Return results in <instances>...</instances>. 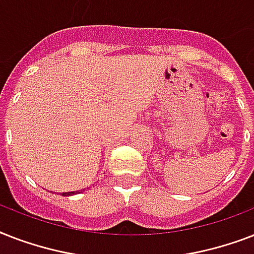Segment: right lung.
<instances>
[{
  "instance_id": "obj_1",
  "label": "right lung",
  "mask_w": 254,
  "mask_h": 254,
  "mask_svg": "<svg viewBox=\"0 0 254 254\" xmlns=\"http://www.w3.org/2000/svg\"><path fill=\"white\" fill-rule=\"evenodd\" d=\"M76 192H75V191H72V192H63L62 195H63V196H68V195H73V193H76Z\"/></svg>"
}]
</instances>
